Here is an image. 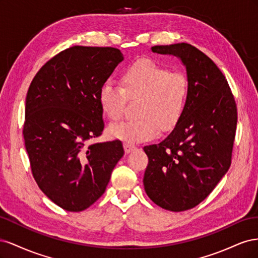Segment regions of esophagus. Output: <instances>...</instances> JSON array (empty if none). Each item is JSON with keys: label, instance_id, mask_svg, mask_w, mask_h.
<instances>
[{"label": "esophagus", "instance_id": "obj_1", "mask_svg": "<svg viewBox=\"0 0 258 258\" xmlns=\"http://www.w3.org/2000/svg\"><path fill=\"white\" fill-rule=\"evenodd\" d=\"M123 147H124V152H126L127 154L134 152L136 150V145L135 144H131V143H124L123 144Z\"/></svg>", "mask_w": 258, "mask_h": 258}]
</instances>
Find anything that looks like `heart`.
I'll return each instance as SVG.
<instances>
[{
    "instance_id": "heart-1",
    "label": "heart",
    "mask_w": 258,
    "mask_h": 258,
    "mask_svg": "<svg viewBox=\"0 0 258 258\" xmlns=\"http://www.w3.org/2000/svg\"><path fill=\"white\" fill-rule=\"evenodd\" d=\"M119 85L104 83L99 90V104L112 120L118 119L127 99H140L139 118L108 126V135L128 143L154 139L159 130L170 131L182 119L189 96V82L181 72H170L154 61L138 60L123 70Z\"/></svg>"
}]
</instances>
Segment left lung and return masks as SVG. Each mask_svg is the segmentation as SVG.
<instances>
[{
  "label": "left lung",
  "instance_id": "left-lung-1",
  "mask_svg": "<svg viewBox=\"0 0 258 258\" xmlns=\"http://www.w3.org/2000/svg\"><path fill=\"white\" fill-rule=\"evenodd\" d=\"M181 59L189 82L182 119L159 144L144 146L147 196L173 212L198 206L227 172L237 129V105L221 70L187 43L152 47Z\"/></svg>",
  "mask_w": 258,
  "mask_h": 258
}]
</instances>
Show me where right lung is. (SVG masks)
<instances>
[{
	"label": "right lung",
	"mask_w": 258,
	"mask_h": 258,
	"mask_svg": "<svg viewBox=\"0 0 258 258\" xmlns=\"http://www.w3.org/2000/svg\"><path fill=\"white\" fill-rule=\"evenodd\" d=\"M122 60L117 48L73 46L46 62L29 87L22 132L31 170L67 211L95 204L123 156L119 140L90 143L104 129L99 90Z\"/></svg>",
	"instance_id": "obj_1"
}]
</instances>
